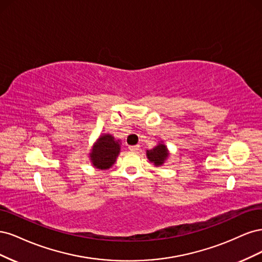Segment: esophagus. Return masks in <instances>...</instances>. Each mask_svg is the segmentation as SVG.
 Instances as JSON below:
<instances>
[{"label":"esophagus","mask_w":262,"mask_h":262,"mask_svg":"<svg viewBox=\"0 0 262 262\" xmlns=\"http://www.w3.org/2000/svg\"><path fill=\"white\" fill-rule=\"evenodd\" d=\"M129 149L131 150V152H138V150L140 149V145H132V146H129Z\"/></svg>","instance_id":"34e87169"}]
</instances>
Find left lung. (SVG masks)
I'll use <instances>...</instances> for the list:
<instances>
[{"mask_svg":"<svg viewBox=\"0 0 262 262\" xmlns=\"http://www.w3.org/2000/svg\"><path fill=\"white\" fill-rule=\"evenodd\" d=\"M168 155V149L165 144H163V142L158 143L154 148L146 150V156L148 158V161L150 163H154L156 167L157 166H162L165 163V161L167 160Z\"/></svg>","mask_w":262,"mask_h":262,"instance_id":"8db88e82","label":"left lung"}]
</instances>
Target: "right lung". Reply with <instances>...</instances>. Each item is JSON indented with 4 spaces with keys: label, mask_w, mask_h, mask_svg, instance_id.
<instances>
[{
    "label": "right lung",
    "mask_w": 262,
    "mask_h": 262,
    "mask_svg": "<svg viewBox=\"0 0 262 262\" xmlns=\"http://www.w3.org/2000/svg\"><path fill=\"white\" fill-rule=\"evenodd\" d=\"M120 153V140H115L112 134H102L94 144L90 158L94 167L108 169L115 164Z\"/></svg>",
    "instance_id": "right-lung-1"
}]
</instances>
